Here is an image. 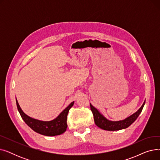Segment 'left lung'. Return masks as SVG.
Listing matches in <instances>:
<instances>
[{
    "instance_id": "left-lung-1",
    "label": "left lung",
    "mask_w": 160,
    "mask_h": 160,
    "mask_svg": "<svg viewBox=\"0 0 160 160\" xmlns=\"http://www.w3.org/2000/svg\"><path fill=\"white\" fill-rule=\"evenodd\" d=\"M145 104V101L141 106L139 110L132 115L129 116L127 118H126L122 121H112L108 120L106 117L99 112V111L95 108L93 106H92L90 104L91 110L93 114L94 121L95 124L100 128L103 129L104 130H109V131H115V130H119L122 129H125L128 128V127L135 121L141 112H142V108L144 107Z\"/></svg>"
}]
</instances>
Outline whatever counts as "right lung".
Segmentation results:
<instances>
[{"mask_svg":"<svg viewBox=\"0 0 160 160\" xmlns=\"http://www.w3.org/2000/svg\"><path fill=\"white\" fill-rule=\"evenodd\" d=\"M74 102H71L64 110H63L56 118L50 121H43L32 118L25 114L21 108L18 100L16 98V104L18 111L25 122L30 128L36 132L47 136H55L64 133L67 128V117L70 108L73 106Z\"/></svg>","mask_w":160,"mask_h":160,"instance_id":"obj_1","label":"right lung"}]
</instances>
